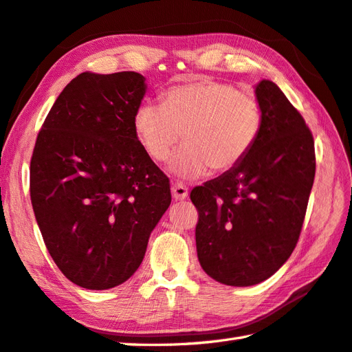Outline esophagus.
I'll return each instance as SVG.
<instances>
[{
  "instance_id": "obj_1",
  "label": "esophagus",
  "mask_w": 352,
  "mask_h": 352,
  "mask_svg": "<svg viewBox=\"0 0 352 352\" xmlns=\"http://www.w3.org/2000/svg\"><path fill=\"white\" fill-rule=\"evenodd\" d=\"M172 197H174V199H177V201H182V199H186L188 198V188H186L184 184L182 183H175L172 184Z\"/></svg>"
}]
</instances>
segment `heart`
<instances>
[{"instance_id":"heart-1","label":"heart","mask_w":352,"mask_h":352,"mask_svg":"<svg viewBox=\"0 0 352 352\" xmlns=\"http://www.w3.org/2000/svg\"><path fill=\"white\" fill-rule=\"evenodd\" d=\"M261 123L252 94L208 78L169 88L163 105L142 103L133 120L137 140L155 162H166L184 133L186 146L170 163L182 180L238 166L256 143Z\"/></svg>"}]
</instances>
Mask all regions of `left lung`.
I'll return each instance as SVG.
<instances>
[{
	"instance_id": "1",
	"label": "left lung",
	"mask_w": 352,
	"mask_h": 352,
	"mask_svg": "<svg viewBox=\"0 0 352 352\" xmlns=\"http://www.w3.org/2000/svg\"><path fill=\"white\" fill-rule=\"evenodd\" d=\"M263 116L256 143L238 166L194 188L199 265L221 284L250 287L287 263L311 194L314 140L304 117L272 80L254 85Z\"/></svg>"
}]
</instances>
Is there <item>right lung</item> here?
<instances>
[{
  "label": "right lung",
  "instance_id": "add662e5",
  "mask_svg": "<svg viewBox=\"0 0 352 352\" xmlns=\"http://www.w3.org/2000/svg\"><path fill=\"white\" fill-rule=\"evenodd\" d=\"M144 94L140 73H80L34 144L30 198L39 230L64 276L88 290L133 276L170 204L168 177L134 133Z\"/></svg>",
  "mask_w": 352,
  "mask_h": 352
}]
</instances>
